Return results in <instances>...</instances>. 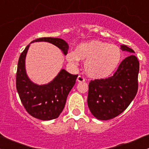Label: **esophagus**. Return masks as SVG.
I'll return each mask as SVG.
<instances>
[{
	"instance_id": "obj_1",
	"label": "esophagus",
	"mask_w": 149,
	"mask_h": 149,
	"mask_svg": "<svg viewBox=\"0 0 149 149\" xmlns=\"http://www.w3.org/2000/svg\"><path fill=\"white\" fill-rule=\"evenodd\" d=\"M77 80L78 82H83L85 81V79L83 77L79 75V76H78L77 78Z\"/></svg>"
}]
</instances>
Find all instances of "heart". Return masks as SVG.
I'll return each mask as SVG.
<instances>
[{"mask_svg": "<svg viewBox=\"0 0 149 149\" xmlns=\"http://www.w3.org/2000/svg\"><path fill=\"white\" fill-rule=\"evenodd\" d=\"M66 60L76 66L79 59L85 61V73L93 79H104L113 74L122 59V51L115 44L100 40L80 43L74 52H69Z\"/></svg>", "mask_w": 149, "mask_h": 149, "instance_id": "heart-1", "label": "heart"}]
</instances>
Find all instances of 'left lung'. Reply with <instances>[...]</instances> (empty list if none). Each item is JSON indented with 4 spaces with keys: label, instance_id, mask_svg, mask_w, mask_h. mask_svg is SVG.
<instances>
[{
    "label": "left lung",
    "instance_id": "1",
    "mask_svg": "<svg viewBox=\"0 0 149 149\" xmlns=\"http://www.w3.org/2000/svg\"><path fill=\"white\" fill-rule=\"evenodd\" d=\"M120 49L135 53L125 45H120ZM139 72V60L131 54L122 61L112 77L90 81L87 105L92 114L98 120H106L123 113L137 93Z\"/></svg>",
    "mask_w": 149,
    "mask_h": 149
}]
</instances>
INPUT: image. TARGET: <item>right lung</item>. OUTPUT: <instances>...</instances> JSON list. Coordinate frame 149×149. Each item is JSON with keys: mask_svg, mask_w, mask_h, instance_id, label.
Wrapping results in <instances>:
<instances>
[{"mask_svg": "<svg viewBox=\"0 0 149 149\" xmlns=\"http://www.w3.org/2000/svg\"><path fill=\"white\" fill-rule=\"evenodd\" d=\"M41 41L54 44L62 50L64 55L68 52V44L59 38H39L31 42L18 59L16 89L23 105L31 116L42 120H50L59 117L62 112L67 96L78 75L72 74L62 69L49 83L40 85L32 82L26 70V56L30 44Z\"/></svg>", "mask_w": 149, "mask_h": 149, "instance_id": "right-lung-1", "label": "right lung"}]
</instances>
